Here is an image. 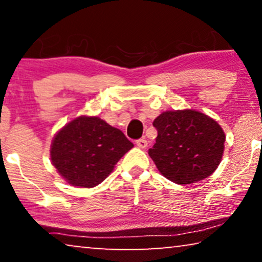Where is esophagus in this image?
Here are the masks:
<instances>
[{"mask_svg": "<svg viewBox=\"0 0 262 262\" xmlns=\"http://www.w3.org/2000/svg\"><path fill=\"white\" fill-rule=\"evenodd\" d=\"M136 144H137L138 148H141V149H145L146 146H148V141H146L145 138L137 139V141H136Z\"/></svg>", "mask_w": 262, "mask_h": 262, "instance_id": "esophagus-1", "label": "esophagus"}]
</instances>
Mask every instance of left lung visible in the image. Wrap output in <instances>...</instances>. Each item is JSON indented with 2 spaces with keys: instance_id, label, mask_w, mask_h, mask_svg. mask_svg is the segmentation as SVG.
<instances>
[{
  "instance_id": "obj_1",
  "label": "left lung",
  "mask_w": 262,
  "mask_h": 262,
  "mask_svg": "<svg viewBox=\"0 0 262 262\" xmlns=\"http://www.w3.org/2000/svg\"><path fill=\"white\" fill-rule=\"evenodd\" d=\"M156 143L149 156L160 173L179 185L210 177L221 163L225 135L212 118L198 111H167L154 120Z\"/></svg>"
}]
</instances>
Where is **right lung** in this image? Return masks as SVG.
Here are the masks:
<instances>
[{
  "label": "right lung",
  "mask_w": 262,
  "mask_h": 262,
  "mask_svg": "<svg viewBox=\"0 0 262 262\" xmlns=\"http://www.w3.org/2000/svg\"><path fill=\"white\" fill-rule=\"evenodd\" d=\"M132 146L123 132L105 120L82 116L57 132L50 155L64 180L89 188L105 180Z\"/></svg>",
  "instance_id": "1"
}]
</instances>
